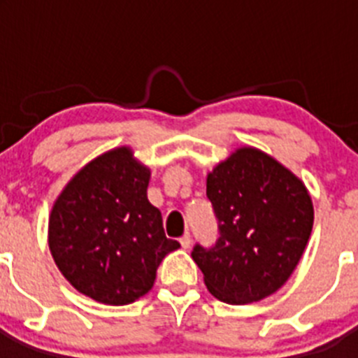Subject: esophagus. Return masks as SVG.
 I'll return each instance as SVG.
<instances>
[{
	"label": "esophagus",
	"instance_id": "esophagus-1",
	"mask_svg": "<svg viewBox=\"0 0 358 358\" xmlns=\"http://www.w3.org/2000/svg\"><path fill=\"white\" fill-rule=\"evenodd\" d=\"M179 243H181L182 249H188L189 248V243H192V238H189L188 233H185V235H182L181 238H179Z\"/></svg>",
	"mask_w": 358,
	"mask_h": 358
}]
</instances>
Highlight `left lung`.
<instances>
[{"label":"left lung","mask_w":358,"mask_h":358,"mask_svg":"<svg viewBox=\"0 0 358 358\" xmlns=\"http://www.w3.org/2000/svg\"><path fill=\"white\" fill-rule=\"evenodd\" d=\"M206 195L220 238L192 251L206 289L224 303L248 305L285 285L314 226L305 182L260 148L240 147L208 173Z\"/></svg>","instance_id":"1"}]
</instances>
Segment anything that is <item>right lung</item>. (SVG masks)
I'll list each match as a JSON object with an SVG mask.
<instances>
[{
	"label": "right lung",
	"instance_id": "1",
	"mask_svg": "<svg viewBox=\"0 0 358 358\" xmlns=\"http://www.w3.org/2000/svg\"><path fill=\"white\" fill-rule=\"evenodd\" d=\"M150 169L131 147L107 150L82 166L55 199L48 245L62 276L103 305H129L154 287L156 271L179 249L161 211L147 199Z\"/></svg>",
	"mask_w": 358,
	"mask_h": 358
}]
</instances>
